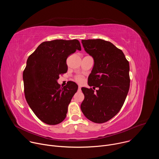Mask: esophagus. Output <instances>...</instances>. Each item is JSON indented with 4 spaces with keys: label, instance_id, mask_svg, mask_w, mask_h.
I'll list each match as a JSON object with an SVG mask.
<instances>
[{
    "label": "esophagus",
    "instance_id": "esophagus-1",
    "mask_svg": "<svg viewBox=\"0 0 159 159\" xmlns=\"http://www.w3.org/2000/svg\"><path fill=\"white\" fill-rule=\"evenodd\" d=\"M79 90H81V87H80V86H79Z\"/></svg>",
    "mask_w": 159,
    "mask_h": 159
}]
</instances>
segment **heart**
Instances as JSON below:
<instances>
[{
  "mask_svg": "<svg viewBox=\"0 0 159 159\" xmlns=\"http://www.w3.org/2000/svg\"><path fill=\"white\" fill-rule=\"evenodd\" d=\"M75 80H76V81H77V82H79V83H80V84L82 83L83 81H84V79H83V77H82V76H77V77H76Z\"/></svg>",
  "mask_w": 159,
  "mask_h": 159,
  "instance_id": "b5f03b06",
  "label": "heart"
}]
</instances>
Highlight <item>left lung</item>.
I'll use <instances>...</instances> for the list:
<instances>
[{"label":"left lung","instance_id":"left-lung-1","mask_svg":"<svg viewBox=\"0 0 159 159\" xmlns=\"http://www.w3.org/2000/svg\"><path fill=\"white\" fill-rule=\"evenodd\" d=\"M84 50L94 61L88 78L89 86L82 88L85 96L80 108L84 116L96 123H105L122 107L129 88V65L123 52L109 41L82 39Z\"/></svg>","mask_w":159,"mask_h":159}]
</instances>
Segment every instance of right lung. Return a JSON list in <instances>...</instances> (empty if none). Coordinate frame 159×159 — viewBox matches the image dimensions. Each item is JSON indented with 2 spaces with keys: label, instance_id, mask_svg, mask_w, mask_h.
I'll return each mask as SVG.
<instances>
[{
  "label": "right lung",
  "instance_id": "right-lung-1",
  "mask_svg": "<svg viewBox=\"0 0 159 159\" xmlns=\"http://www.w3.org/2000/svg\"><path fill=\"white\" fill-rule=\"evenodd\" d=\"M81 50L77 39H55L41 43L28 57L23 72L26 101L43 123L55 125L66 118L68 106L78 89L70 82L60 88L57 80L67 71V57Z\"/></svg>",
  "mask_w": 159,
  "mask_h": 159
}]
</instances>
